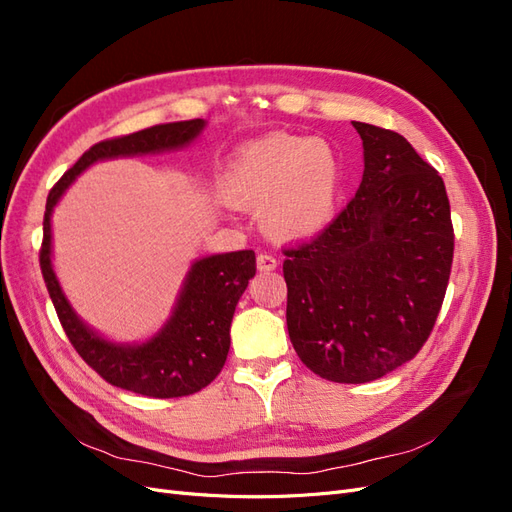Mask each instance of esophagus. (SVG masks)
<instances>
[{
    "label": "esophagus",
    "mask_w": 512,
    "mask_h": 512,
    "mask_svg": "<svg viewBox=\"0 0 512 512\" xmlns=\"http://www.w3.org/2000/svg\"><path fill=\"white\" fill-rule=\"evenodd\" d=\"M256 267H258V271H273L277 267V258L267 252H262L256 258Z\"/></svg>",
    "instance_id": "34e87169"
}]
</instances>
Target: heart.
<instances>
[{"label": "heart", "instance_id": "b5f03b06", "mask_svg": "<svg viewBox=\"0 0 512 512\" xmlns=\"http://www.w3.org/2000/svg\"><path fill=\"white\" fill-rule=\"evenodd\" d=\"M344 164L324 138L269 134L232 156L222 194L237 209H260L273 239L301 241L327 228L339 205Z\"/></svg>", "mask_w": 512, "mask_h": 512}]
</instances>
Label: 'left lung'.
I'll use <instances>...</instances> for the list:
<instances>
[{"label":"left lung","instance_id":"1","mask_svg":"<svg viewBox=\"0 0 512 512\" xmlns=\"http://www.w3.org/2000/svg\"><path fill=\"white\" fill-rule=\"evenodd\" d=\"M363 181L312 241L284 250L286 322L299 359L331 382L378 380L436 324L455 232L444 181L404 136L352 121Z\"/></svg>","mask_w":512,"mask_h":512}]
</instances>
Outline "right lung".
I'll use <instances>...</instances> for the list:
<instances>
[{
    "instance_id": "right-lung-1",
    "label": "right lung",
    "mask_w": 512,
    "mask_h": 512,
    "mask_svg": "<svg viewBox=\"0 0 512 512\" xmlns=\"http://www.w3.org/2000/svg\"><path fill=\"white\" fill-rule=\"evenodd\" d=\"M203 128V119H190L108 138L87 149L46 198L40 269L70 344L108 384L156 399L198 393L222 371L235 307L247 282L256 275L254 252L241 250L196 260L185 277L173 316L164 327L145 344H113L76 316L57 282L51 265V215L68 185L94 162L179 149L190 145Z\"/></svg>"
}]
</instances>
